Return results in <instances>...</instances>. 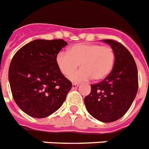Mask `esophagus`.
<instances>
[{"label":"esophagus","instance_id":"obj_1","mask_svg":"<svg viewBox=\"0 0 149 149\" xmlns=\"http://www.w3.org/2000/svg\"><path fill=\"white\" fill-rule=\"evenodd\" d=\"M78 86H79L78 84H72V89H73V90L74 89H76Z\"/></svg>","mask_w":149,"mask_h":149}]
</instances>
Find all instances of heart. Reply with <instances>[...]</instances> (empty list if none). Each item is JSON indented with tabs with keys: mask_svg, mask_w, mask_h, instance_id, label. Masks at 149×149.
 Returning a JSON list of instances; mask_svg holds the SVG:
<instances>
[{
	"mask_svg": "<svg viewBox=\"0 0 149 149\" xmlns=\"http://www.w3.org/2000/svg\"><path fill=\"white\" fill-rule=\"evenodd\" d=\"M115 54L109 46L100 44H77L69 48L68 53L60 52L56 57L57 67L62 74L69 75L80 64L82 69L69 76L74 82L93 79L101 81L111 73Z\"/></svg>",
	"mask_w": 149,
	"mask_h": 149,
	"instance_id": "b5f03b06",
	"label": "heart"
}]
</instances>
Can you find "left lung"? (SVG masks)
Wrapping results in <instances>:
<instances>
[{"mask_svg":"<svg viewBox=\"0 0 149 149\" xmlns=\"http://www.w3.org/2000/svg\"><path fill=\"white\" fill-rule=\"evenodd\" d=\"M102 41L114 49V67L103 81L91 84L84 104L94 118L109 123L122 118L131 106L138 91V71L133 56L124 45L110 39Z\"/></svg>","mask_w":149,"mask_h":149,"instance_id":"left-lung-1","label":"left lung"}]
</instances>
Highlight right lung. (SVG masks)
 I'll return each mask as SVG.
<instances>
[{"mask_svg": "<svg viewBox=\"0 0 149 149\" xmlns=\"http://www.w3.org/2000/svg\"><path fill=\"white\" fill-rule=\"evenodd\" d=\"M62 39L35 40L13 57L8 77L13 97L22 111L36 118L57 111L72 89L59 71L56 57L67 45Z\"/></svg>", "mask_w": 149, "mask_h": 149, "instance_id": "1", "label": "right lung"}]
</instances>
